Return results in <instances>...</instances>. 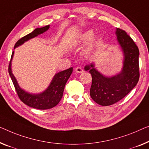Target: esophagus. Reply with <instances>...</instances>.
Segmentation results:
<instances>
[{
	"label": "esophagus",
	"mask_w": 149,
	"mask_h": 149,
	"mask_svg": "<svg viewBox=\"0 0 149 149\" xmlns=\"http://www.w3.org/2000/svg\"><path fill=\"white\" fill-rule=\"evenodd\" d=\"M75 71L77 73H82L84 72L83 69H82L81 67H77L75 68Z\"/></svg>",
	"instance_id": "obj_1"
}]
</instances>
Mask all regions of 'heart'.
Here are the masks:
<instances>
[{
	"label": "heart",
	"instance_id": "b5f03b06",
	"mask_svg": "<svg viewBox=\"0 0 149 149\" xmlns=\"http://www.w3.org/2000/svg\"><path fill=\"white\" fill-rule=\"evenodd\" d=\"M94 31L90 29L84 31L79 35L78 39H77V43L84 44L90 41L87 47L85 49L84 52L86 54H91L96 49L100 44V38L99 37L95 36L94 38Z\"/></svg>",
	"mask_w": 149,
	"mask_h": 149
}]
</instances>
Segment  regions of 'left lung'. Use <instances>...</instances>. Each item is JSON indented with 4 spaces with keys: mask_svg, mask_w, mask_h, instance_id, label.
Listing matches in <instances>:
<instances>
[{
    "mask_svg": "<svg viewBox=\"0 0 149 149\" xmlns=\"http://www.w3.org/2000/svg\"><path fill=\"white\" fill-rule=\"evenodd\" d=\"M116 35L124 53L121 72L114 76L106 77L95 68L93 63L84 68L92 77L90 96L101 106H110L120 100L136 86L139 79L138 47L125 31L117 28Z\"/></svg>",
    "mask_w": 149,
    "mask_h": 149,
    "instance_id": "1",
    "label": "left lung"
}]
</instances>
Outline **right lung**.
Listing matches in <instances>:
<instances>
[{
    "mask_svg": "<svg viewBox=\"0 0 149 149\" xmlns=\"http://www.w3.org/2000/svg\"><path fill=\"white\" fill-rule=\"evenodd\" d=\"M49 28V25H47L41 28H37L29 34L25 35L21 39H20L15 45V48L19 45H21L25 41H28L32 38L37 37V35L42 34L46 31H47ZM14 52L12 53L10 61L8 65V73L12 79L13 83L14 84L15 88L17 91V95L20 100L26 105L31 108H36L39 110H47L50 109L57 106L60 102L64 88L66 84V82L70 78L71 74L73 72V68H70L68 70L62 71L55 74L53 77L52 82L49 87L44 91L43 92L37 94H30L25 92L23 89L19 87L17 79L13 74L11 70V61H12Z\"/></svg>",
    "mask_w": 149,
    "mask_h": 149,
    "instance_id": "right-lung-1",
    "label": "right lung"
}]
</instances>
